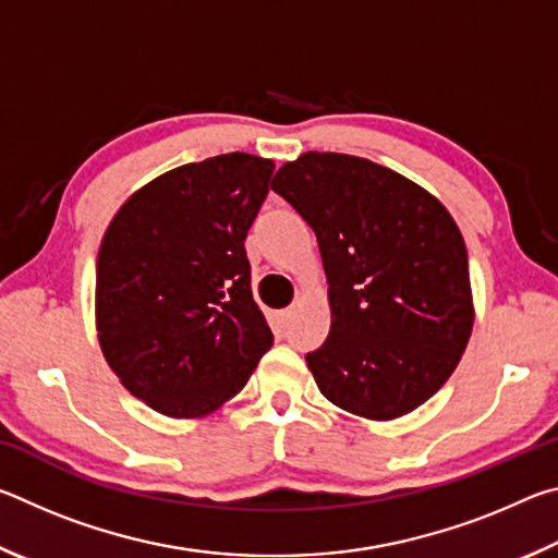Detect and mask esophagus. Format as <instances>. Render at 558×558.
<instances>
[{
	"mask_svg": "<svg viewBox=\"0 0 558 558\" xmlns=\"http://www.w3.org/2000/svg\"><path fill=\"white\" fill-rule=\"evenodd\" d=\"M292 315H295V305H292V307H286V310H280V319H282V323H290Z\"/></svg>",
	"mask_w": 558,
	"mask_h": 558,
	"instance_id": "obj_1",
	"label": "esophagus"
}]
</instances>
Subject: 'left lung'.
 <instances>
[{
	"instance_id": "obj_1",
	"label": "left lung",
	"mask_w": 558,
	"mask_h": 558,
	"mask_svg": "<svg viewBox=\"0 0 558 558\" xmlns=\"http://www.w3.org/2000/svg\"><path fill=\"white\" fill-rule=\"evenodd\" d=\"M272 192L319 243L332 327L307 366L325 399L372 421L426 403L472 332L468 251L446 206L364 157L305 153Z\"/></svg>"
}]
</instances>
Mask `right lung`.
I'll return each mask as SVG.
<instances>
[{"label":"right lung","instance_id":"add662e5","mask_svg":"<svg viewBox=\"0 0 558 558\" xmlns=\"http://www.w3.org/2000/svg\"><path fill=\"white\" fill-rule=\"evenodd\" d=\"M276 165L231 153L137 189L102 235L98 342L120 384L172 418H196L251 379L272 332L243 241Z\"/></svg>","mask_w":558,"mask_h":558}]
</instances>
